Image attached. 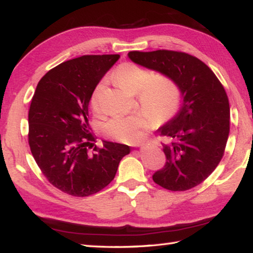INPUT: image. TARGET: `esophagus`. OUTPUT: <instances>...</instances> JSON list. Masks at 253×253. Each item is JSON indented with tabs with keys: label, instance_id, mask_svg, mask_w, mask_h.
I'll return each mask as SVG.
<instances>
[{
	"label": "esophagus",
	"instance_id": "esophagus-1",
	"mask_svg": "<svg viewBox=\"0 0 253 253\" xmlns=\"http://www.w3.org/2000/svg\"><path fill=\"white\" fill-rule=\"evenodd\" d=\"M150 144H154V145H158V142H157V140H150ZM144 144H141V145H139V146H142Z\"/></svg>",
	"mask_w": 253,
	"mask_h": 253
}]
</instances>
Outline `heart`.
Wrapping results in <instances>:
<instances>
[{
    "label": "heart",
    "mask_w": 253,
    "mask_h": 253,
    "mask_svg": "<svg viewBox=\"0 0 253 253\" xmlns=\"http://www.w3.org/2000/svg\"><path fill=\"white\" fill-rule=\"evenodd\" d=\"M153 73L134 63H124L113 72L112 80L131 94H137L139 104L149 111L134 115H116L105 124L107 136L122 142L135 144L144 131L155 124L154 115L159 122L170 116L180 100V91L176 83L165 76L153 77ZM105 87L100 81L90 96V106L95 111L99 107L98 98Z\"/></svg>",
    "instance_id": "1"
}]
</instances>
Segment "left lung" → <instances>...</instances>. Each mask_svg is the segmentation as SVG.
<instances>
[{
	"label": "left lung",
	"instance_id": "left-lung-1",
	"mask_svg": "<svg viewBox=\"0 0 253 253\" xmlns=\"http://www.w3.org/2000/svg\"><path fill=\"white\" fill-rule=\"evenodd\" d=\"M128 57L172 80L182 97L176 116L158 129L168 142L163 144L166 164L153 174L154 181L171 191L198 186L219 165L230 130L222 84L204 62L183 52L132 50Z\"/></svg>",
	"mask_w": 253,
	"mask_h": 253
}]
</instances>
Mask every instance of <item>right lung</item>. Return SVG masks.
Segmentation results:
<instances>
[{
	"label": "right lung",
	"mask_w": 253,
	"mask_h": 253,
	"mask_svg": "<svg viewBox=\"0 0 253 253\" xmlns=\"http://www.w3.org/2000/svg\"><path fill=\"white\" fill-rule=\"evenodd\" d=\"M119 58L84 55L45 74L29 111V145L41 171L65 194L87 197L108 186L129 146L104 141L94 147L88 104L95 86Z\"/></svg>",
	"instance_id": "add662e5"
}]
</instances>
